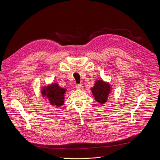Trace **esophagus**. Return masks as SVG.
Instances as JSON below:
<instances>
[{
    "instance_id": "34e87169",
    "label": "esophagus",
    "mask_w": 160,
    "mask_h": 160,
    "mask_svg": "<svg viewBox=\"0 0 160 160\" xmlns=\"http://www.w3.org/2000/svg\"><path fill=\"white\" fill-rule=\"evenodd\" d=\"M76 88L78 90H82L83 88V85L82 84H77L76 85Z\"/></svg>"
}]
</instances>
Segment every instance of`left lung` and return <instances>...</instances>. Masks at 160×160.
Instances as JSON below:
<instances>
[{"instance_id":"obj_1","label":"left lung","mask_w":160,"mask_h":160,"mask_svg":"<svg viewBox=\"0 0 160 160\" xmlns=\"http://www.w3.org/2000/svg\"><path fill=\"white\" fill-rule=\"evenodd\" d=\"M111 89L110 85L108 82L98 80L94 87L91 88V90H92V93L95 100L100 104H104L108 100Z\"/></svg>"}]
</instances>
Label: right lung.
<instances>
[{
    "instance_id": "1",
    "label": "right lung",
    "mask_w": 160,
    "mask_h": 160,
    "mask_svg": "<svg viewBox=\"0 0 160 160\" xmlns=\"http://www.w3.org/2000/svg\"><path fill=\"white\" fill-rule=\"evenodd\" d=\"M66 92V89L60 87L57 83L43 87L41 90L42 97L46 99L52 106L57 107L63 105Z\"/></svg>"
}]
</instances>
